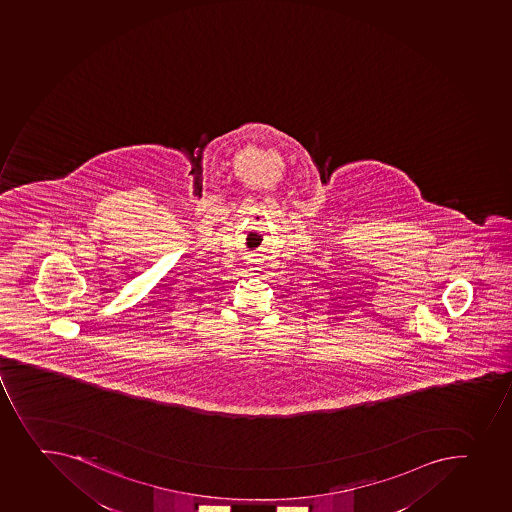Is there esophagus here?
<instances>
[{
  "instance_id": "obj_1",
  "label": "esophagus",
  "mask_w": 512,
  "mask_h": 512,
  "mask_svg": "<svg viewBox=\"0 0 512 512\" xmlns=\"http://www.w3.org/2000/svg\"><path fill=\"white\" fill-rule=\"evenodd\" d=\"M253 269H256V268H251V271H253Z\"/></svg>"
}]
</instances>
